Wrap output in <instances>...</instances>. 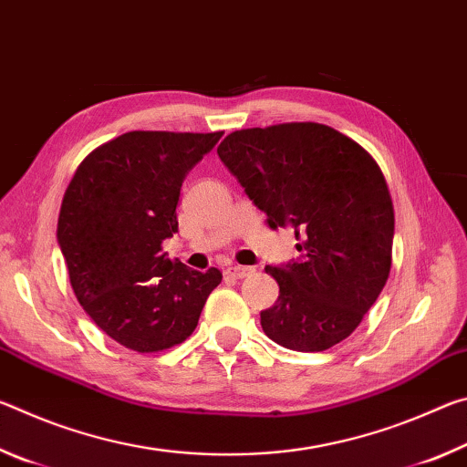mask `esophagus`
Returning a JSON list of instances; mask_svg holds the SVG:
<instances>
[{
	"label": "esophagus",
	"mask_w": 467,
	"mask_h": 467,
	"mask_svg": "<svg viewBox=\"0 0 467 467\" xmlns=\"http://www.w3.org/2000/svg\"><path fill=\"white\" fill-rule=\"evenodd\" d=\"M253 272H255L253 267H244V265H231V267H226V270H224L228 278H234V280L247 278V275H251Z\"/></svg>",
	"instance_id": "1"
}]
</instances>
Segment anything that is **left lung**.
<instances>
[{
	"label": "left lung",
	"instance_id": "1",
	"mask_svg": "<svg viewBox=\"0 0 467 467\" xmlns=\"http://www.w3.org/2000/svg\"><path fill=\"white\" fill-rule=\"evenodd\" d=\"M218 156L267 214L292 228L298 262L265 265L280 296L262 311L265 336L323 352L360 326L391 270L393 202L373 156L323 123L228 133Z\"/></svg>",
	"mask_w": 467,
	"mask_h": 467
}]
</instances>
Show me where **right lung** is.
<instances>
[{"instance_id":"add662e5","label":"right lung","mask_w":467,"mask_h":467,"mask_svg":"<svg viewBox=\"0 0 467 467\" xmlns=\"http://www.w3.org/2000/svg\"><path fill=\"white\" fill-rule=\"evenodd\" d=\"M223 131H128L94 148L63 195L57 241L69 284L90 319L136 352H161L193 334L223 274L195 272L162 253L177 233L189 171Z\"/></svg>"}]
</instances>
